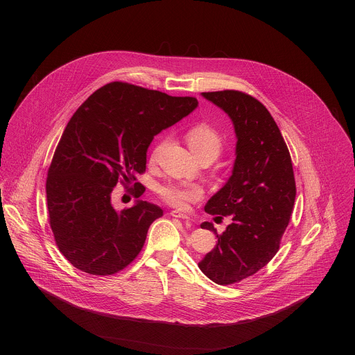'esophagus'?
<instances>
[{
	"instance_id": "obj_1",
	"label": "esophagus",
	"mask_w": 355,
	"mask_h": 355,
	"mask_svg": "<svg viewBox=\"0 0 355 355\" xmlns=\"http://www.w3.org/2000/svg\"><path fill=\"white\" fill-rule=\"evenodd\" d=\"M170 215H171L173 218H178V219H189V216H188L187 214H184V212H181V211H177V209L171 211Z\"/></svg>"
}]
</instances>
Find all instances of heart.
<instances>
[{"mask_svg":"<svg viewBox=\"0 0 355 355\" xmlns=\"http://www.w3.org/2000/svg\"><path fill=\"white\" fill-rule=\"evenodd\" d=\"M166 141L167 139H163L155 147L153 153H151V157H150L151 162H155L157 159L160 150L163 148ZM187 141L195 156L208 153L214 156V159H216L222 153V148H223V139L220 133L215 128L207 123H199L192 126L187 132ZM159 193L162 199L167 202L168 205L184 208L188 202L198 200L202 196V189L198 185H192V184H167L160 188Z\"/></svg>","mask_w":355,"mask_h":355,"instance_id":"b5f03b06","label":"heart"}]
</instances>
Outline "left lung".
Returning a JSON list of instances; mask_svg holds the SVG:
<instances>
[{
	"label": "left lung",
	"instance_id": "8db88e82",
	"mask_svg": "<svg viewBox=\"0 0 355 355\" xmlns=\"http://www.w3.org/2000/svg\"><path fill=\"white\" fill-rule=\"evenodd\" d=\"M233 121L237 144L233 174L205 205L209 215L230 216L218 244L198 263L209 279L232 285L254 275L279 250L296 196L288 146L268 110L236 89L202 92Z\"/></svg>",
	"mask_w": 355,
	"mask_h": 355
}]
</instances>
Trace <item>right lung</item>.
<instances>
[{"mask_svg": "<svg viewBox=\"0 0 355 355\" xmlns=\"http://www.w3.org/2000/svg\"><path fill=\"white\" fill-rule=\"evenodd\" d=\"M196 105L195 96L112 81L76 111L46 178L49 223L70 264L107 277L139 256L150 225L163 216V209L137 200L118 212L111 202L114 187L122 184L139 198L146 188L136 175L146 171L148 144Z\"/></svg>", "mask_w": 355, "mask_h": 355, "instance_id": "right-lung-1", "label": "right lung"}]
</instances>
